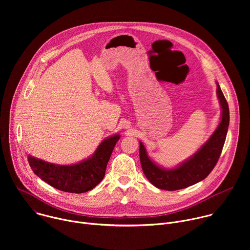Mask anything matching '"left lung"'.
<instances>
[{"label":"left lung","instance_id":"left-lung-1","mask_svg":"<svg viewBox=\"0 0 250 250\" xmlns=\"http://www.w3.org/2000/svg\"><path fill=\"white\" fill-rule=\"evenodd\" d=\"M217 83V96L222 108L221 122L209 138L190 158L175 168L167 169L152 161L145 146L139 141V158L147 180L158 189L175 191L192 186L202 180L216 166L226 141L229 125V110L228 102Z\"/></svg>","mask_w":250,"mask_h":250}]
</instances>
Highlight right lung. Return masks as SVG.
I'll use <instances>...</instances> for the list:
<instances>
[{"label": "right lung", "instance_id": "right-lung-1", "mask_svg": "<svg viewBox=\"0 0 250 250\" xmlns=\"http://www.w3.org/2000/svg\"><path fill=\"white\" fill-rule=\"evenodd\" d=\"M120 134L104 139L94 154L72 165H58L28 155V163L34 174L55 189L67 193H85L95 188L104 176Z\"/></svg>", "mask_w": 250, "mask_h": 250}]
</instances>
